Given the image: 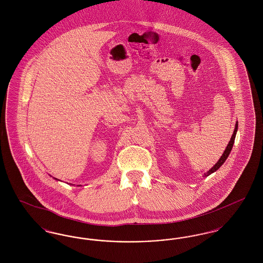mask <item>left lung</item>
Listing matches in <instances>:
<instances>
[{"mask_svg": "<svg viewBox=\"0 0 263 263\" xmlns=\"http://www.w3.org/2000/svg\"><path fill=\"white\" fill-rule=\"evenodd\" d=\"M237 131H238V122L236 123V128H235V130H234V133H233V135H232V137H231V141L229 142V144H228V146H227V148H226L225 152L223 153V155L221 156V158H220V160L217 162V163L213 166L212 168L208 172V173H206L205 174V176H208V175H211L213 174L214 172H216L223 163H225L226 160H227V158L229 157V155H230V153H231V151H232V148H233V145H234V143H235V138H236V134H237Z\"/></svg>", "mask_w": 263, "mask_h": 263, "instance_id": "8db88e82", "label": "left lung"}]
</instances>
